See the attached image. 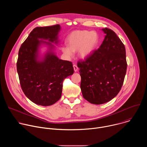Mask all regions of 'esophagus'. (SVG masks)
<instances>
[{"instance_id":"esophagus-1","label":"esophagus","mask_w":147,"mask_h":147,"mask_svg":"<svg viewBox=\"0 0 147 147\" xmlns=\"http://www.w3.org/2000/svg\"><path fill=\"white\" fill-rule=\"evenodd\" d=\"M73 68H74V70L75 72H77V70H78V67L77 66V65H73Z\"/></svg>"}]
</instances>
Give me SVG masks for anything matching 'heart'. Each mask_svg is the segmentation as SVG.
<instances>
[{
  "instance_id": "b5f03b06",
  "label": "heart",
  "mask_w": 147,
  "mask_h": 147,
  "mask_svg": "<svg viewBox=\"0 0 147 147\" xmlns=\"http://www.w3.org/2000/svg\"><path fill=\"white\" fill-rule=\"evenodd\" d=\"M99 42V36L95 31H75L67 39V47L61 48L68 58L73 57L74 52L78 51V56L82 59L90 57L95 52Z\"/></svg>"
}]
</instances>
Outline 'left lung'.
I'll list each match as a JSON object with an SVG mask.
<instances>
[{
  "label": "left lung",
  "mask_w": 147,
  "mask_h": 147,
  "mask_svg": "<svg viewBox=\"0 0 147 147\" xmlns=\"http://www.w3.org/2000/svg\"><path fill=\"white\" fill-rule=\"evenodd\" d=\"M102 30L105 35L99 48L77 63L82 96L95 105L108 102L118 94L127 66L125 47L120 38L109 28Z\"/></svg>",
  "instance_id": "obj_1"
}]
</instances>
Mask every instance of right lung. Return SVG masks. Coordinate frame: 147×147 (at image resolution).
<instances>
[{
	"label": "right lung",
	"mask_w": 147,
	"mask_h": 147,
	"mask_svg": "<svg viewBox=\"0 0 147 147\" xmlns=\"http://www.w3.org/2000/svg\"><path fill=\"white\" fill-rule=\"evenodd\" d=\"M60 30L59 24L35 28L18 51L17 70L21 87L26 96L38 105L50 106L59 100L63 81L74 73L72 63L60 59L55 52L53 44L59 43ZM42 47L47 49L42 54Z\"/></svg>",
	"instance_id": "add662e5"
}]
</instances>
